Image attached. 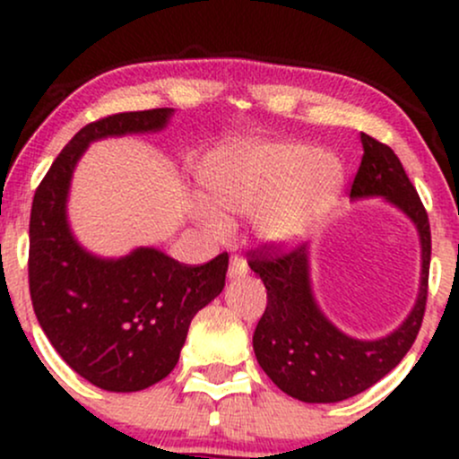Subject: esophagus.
Wrapping results in <instances>:
<instances>
[{
	"instance_id": "esophagus-1",
	"label": "esophagus",
	"mask_w": 459,
	"mask_h": 459,
	"mask_svg": "<svg viewBox=\"0 0 459 459\" xmlns=\"http://www.w3.org/2000/svg\"><path fill=\"white\" fill-rule=\"evenodd\" d=\"M247 272V263L241 259V256L233 255L230 256V265H229V276L230 278H237V276H244Z\"/></svg>"
}]
</instances>
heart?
Instances as JSON below:
<instances>
[{"label":"heart","mask_w":459,"mask_h":459,"mask_svg":"<svg viewBox=\"0 0 459 459\" xmlns=\"http://www.w3.org/2000/svg\"><path fill=\"white\" fill-rule=\"evenodd\" d=\"M339 163L293 142L233 144L204 163L203 186L212 207L198 212L213 235L229 233L226 218L256 215L263 239L282 244L307 230L339 187Z\"/></svg>","instance_id":"b5f03b06"}]
</instances>
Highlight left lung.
I'll use <instances>...</instances> for the list:
<instances>
[{
    "mask_svg": "<svg viewBox=\"0 0 459 459\" xmlns=\"http://www.w3.org/2000/svg\"><path fill=\"white\" fill-rule=\"evenodd\" d=\"M362 161L350 196H386L412 218L423 247L420 293L410 317L380 341H358L321 315L310 293L307 246L284 247L267 241L247 252V265L267 289V307L252 345L256 360L282 393L307 403H334L367 391L402 362L412 347L429 287L431 230L428 212L391 146L360 134Z\"/></svg>",
    "mask_w": 459,
    "mask_h": 459,
    "instance_id": "8db88e82",
    "label": "left lung"
}]
</instances>
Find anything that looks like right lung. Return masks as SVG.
I'll return each mask as SVG.
<instances>
[{"label": "right lung", "mask_w": 459, "mask_h": 459, "mask_svg": "<svg viewBox=\"0 0 459 459\" xmlns=\"http://www.w3.org/2000/svg\"><path fill=\"white\" fill-rule=\"evenodd\" d=\"M170 114L160 108L88 123L51 163L31 203L28 278L36 319L62 360L103 391L134 393L163 380L194 315L224 289L226 252L203 265L152 247L103 261L68 230V181L86 146L105 135L161 129Z\"/></svg>", "instance_id": "1"}]
</instances>
